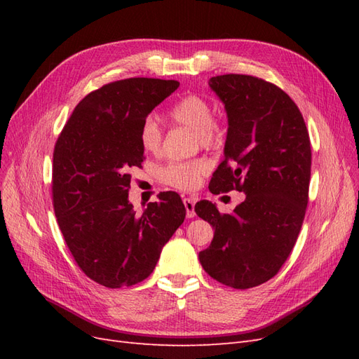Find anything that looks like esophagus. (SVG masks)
Returning <instances> with one entry per match:
<instances>
[{"instance_id": "1", "label": "esophagus", "mask_w": 359, "mask_h": 359, "mask_svg": "<svg viewBox=\"0 0 359 359\" xmlns=\"http://www.w3.org/2000/svg\"><path fill=\"white\" fill-rule=\"evenodd\" d=\"M184 206H186V215L189 219L194 217V199L193 198H184Z\"/></svg>"}]
</instances>
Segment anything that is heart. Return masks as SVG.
Returning a JSON list of instances; mask_svg holds the SVG:
<instances>
[{
  "mask_svg": "<svg viewBox=\"0 0 359 359\" xmlns=\"http://www.w3.org/2000/svg\"><path fill=\"white\" fill-rule=\"evenodd\" d=\"M214 111L208 100L199 95H186L169 109V118L173 124L189 127L198 135V144L212 147L220 140V130L212 119ZM165 132L153 115L147 116L139 130L140 145L148 153H158ZM210 161L196 158L189 161H173L158 170V178L166 186L180 190H191L201 182V178L210 170Z\"/></svg>",
  "mask_w": 359,
  "mask_h": 359,
  "instance_id": "heart-1",
  "label": "heart"
}]
</instances>
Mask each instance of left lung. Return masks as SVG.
I'll return each mask as SVG.
<instances>
[{"instance_id":"1","label":"left lung","mask_w":359,"mask_h":359,"mask_svg":"<svg viewBox=\"0 0 359 359\" xmlns=\"http://www.w3.org/2000/svg\"><path fill=\"white\" fill-rule=\"evenodd\" d=\"M208 83L227 115L224 160L210 191L238 190L245 199L231 214L210 201L194 205L214 227L199 260L222 285L250 289L273 278L297 243L309 202L310 137L298 106L274 83L247 74Z\"/></svg>"}]
</instances>
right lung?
Returning a JSON list of instances; mask_svg holds the SVG:
<instances>
[{"instance_id":"1","label":"right lung","mask_w":359,"mask_h":359,"mask_svg":"<svg viewBox=\"0 0 359 359\" xmlns=\"http://www.w3.org/2000/svg\"><path fill=\"white\" fill-rule=\"evenodd\" d=\"M178 86V81L148 78L103 85L74 107L55 144L57 222L76 264L102 286L145 280L186 219L175 191L160 193L142 214L128 202L130 170L144 161L140 126Z\"/></svg>"}]
</instances>
